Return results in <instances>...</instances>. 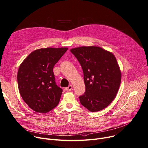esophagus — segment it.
<instances>
[{
  "label": "esophagus",
  "instance_id": "1",
  "mask_svg": "<svg viewBox=\"0 0 148 148\" xmlns=\"http://www.w3.org/2000/svg\"><path fill=\"white\" fill-rule=\"evenodd\" d=\"M72 89H73V86H72V85H69V86H68V87L65 88V90H66V91H70L71 90H72Z\"/></svg>",
  "mask_w": 148,
  "mask_h": 148
}]
</instances>
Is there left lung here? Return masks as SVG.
<instances>
[{
    "instance_id": "1",
    "label": "left lung",
    "mask_w": 148,
    "mask_h": 148,
    "mask_svg": "<svg viewBox=\"0 0 148 148\" xmlns=\"http://www.w3.org/2000/svg\"><path fill=\"white\" fill-rule=\"evenodd\" d=\"M82 67L86 86L80 103L92 112L104 109L115 98L121 71L114 54L100 47L82 46L70 50Z\"/></svg>"
}]
</instances>
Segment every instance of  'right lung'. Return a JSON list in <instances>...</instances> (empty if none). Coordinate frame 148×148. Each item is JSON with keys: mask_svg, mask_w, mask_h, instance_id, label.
<instances>
[{"mask_svg": "<svg viewBox=\"0 0 148 148\" xmlns=\"http://www.w3.org/2000/svg\"><path fill=\"white\" fill-rule=\"evenodd\" d=\"M68 49L43 48L30 53L17 73L20 94L36 112L46 113L59 104L62 89L56 84L53 67Z\"/></svg>", "mask_w": 148, "mask_h": 148, "instance_id": "right-lung-1", "label": "right lung"}]
</instances>
